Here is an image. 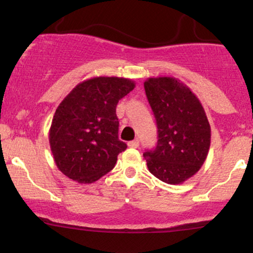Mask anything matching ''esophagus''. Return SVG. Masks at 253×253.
I'll list each match as a JSON object with an SVG mask.
<instances>
[{"label":"esophagus","instance_id":"obj_1","mask_svg":"<svg viewBox=\"0 0 253 253\" xmlns=\"http://www.w3.org/2000/svg\"><path fill=\"white\" fill-rule=\"evenodd\" d=\"M128 146L129 147H133V149H136V147L139 146V140H138V139H135V140H133V141H129Z\"/></svg>","mask_w":253,"mask_h":253}]
</instances>
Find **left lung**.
<instances>
[{"instance_id":"left-lung-1","label":"left lung","mask_w":253,"mask_h":253,"mask_svg":"<svg viewBox=\"0 0 253 253\" xmlns=\"http://www.w3.org/2000/svg\"><path fill=\"white\" fill-rule=\"evenodd\" d=\"M155 114L158 140L146 151L149 171L168 184H181L201 169L211 146V126L201 102L175 77H152L144 82Z\"/></svg>"}]
</instances>
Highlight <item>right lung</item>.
I'll return each mask as SVG.
<instances>
[{"instance_id":"obj_1","label":"right lung","mask_w":253,"mask_h":253,"mask_svg":"<svg viewBox=\"0 0 253 253\" xmlns=\"http://www.w3.org/2000/svg\"><path fill=\"white\" fill-rule=\"evenodd\" d=\"M124 77H94L77 84L52 119L50 146L57 168L78 183H94L109 172L127 149L119 140L117 104L134 89Z\"/></svg>"}]
</instances>
